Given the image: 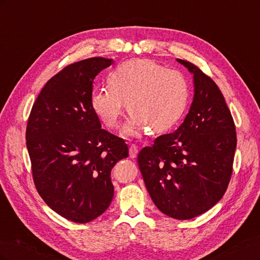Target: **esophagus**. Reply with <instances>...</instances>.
Returning a JSON list of instances; mask_svg holds the SVG:
<instances>
[{"label": "esophagus", "mask_w": 260, "mask_h": 260, "mask_svg": "<svg viewBox=\"0 0 260 260\" xmlns=\"http://www.w3.org/2000/svg\"><path fill=\"white\" fill-rule=\"evenodd\" d=\"M138 153H139V148L136 144H132L130 145L129 147V155L131 158H136V157L138 156Z\"/></svg>", "instance_id": "obj_1"}]
</instances>
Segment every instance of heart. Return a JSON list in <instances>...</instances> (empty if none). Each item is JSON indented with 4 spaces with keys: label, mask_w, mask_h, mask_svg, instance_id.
Segmentation results:
<instances>
[{
    "label": "heart",
    "mask_w": 260,
    "mask_h": 260,
    "mask_svg": "<svg viewBox=\"0 0 260 260\" xmlns=\"http://www.w3.org/2000/svg\"><path fill=\"white\" fill-rule=\"evenodd\" d=\"M109 86L92 91L91 106L108 128L116 129L127 103L131 113L121 129L123 137H137L145 127L152 132L170 129L183 115L188 100L184 76L148 59H131L116 67Z\"/></svg>",
    "instance_id": "obj_1"
}]
</instances>
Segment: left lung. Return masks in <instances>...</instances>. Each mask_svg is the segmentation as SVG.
Wrapping results in <instances>:
<instances>
[{
  "label": "left lung",
  "mask_w": 260,
  "mask_h": 260,
  "mask_svg": "<svg viewBox=\"0 0 260 260\" xmlns=\"http://www.w3.org/2000/svg\"><path fill=\"white\" fill-rule=\"evenodd\" d=\"M193 75L194 95L184 121L156 138L138 155L149 196L162 214L198 217L221 200L232 174L237 133L217 84L192 62L177 58Z\"/></svg>",
  "instance_id": "obj_1"
}]
</instances>
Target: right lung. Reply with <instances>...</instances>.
Returning a JSON list of instances; mask_svg holds the SVG:
<instances>
[{
  "mask_svg": "<svg viewBox=\"0 0 260 260\" xmlns=\"http://www.w3.org/2000/svg\"><path fill=\"white\" fill-rule=\"evenodd\" d=\"M114 64L91 57L46 82L28 119L26 140L34 181L43 201L78 223L98 218L114 198L113 167L128 157L124 141L102 129L91 106L93 81Z\"/></svg>",
  "mask_w": 260,
  "mask_h": 260,
  "instance_id": "obj_1",
  "label": "right lung"
}]
</instances>
